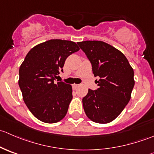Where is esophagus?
<instances>
[{
    "instance_id": "obj_1",
    "label": "esophagus",
    "mask_w": 154,
    "mask_h": 154,
    "mask_svg": "<svg viewBox=\"0 0 154 154\" xmlns=\"http://www.w3.org/2000/svg\"><path fill=\"white\" fill-rule=\"evenodd\" d=\"M72 87L74 89H76V88H77L79 87V84H73Z\"/></svg>"
}]
</instances>
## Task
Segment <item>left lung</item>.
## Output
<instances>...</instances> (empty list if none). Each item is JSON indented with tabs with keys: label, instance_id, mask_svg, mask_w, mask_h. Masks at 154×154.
I'll return each mask as SVG.
<instances>
[{
	"label": "left lung",
	"instance_id": "8db88e82",
	"mask_svg": "<svg viewBox=\"0 0 154 154\" xmlns=\"http://www.w3.org/2000/svg\"><path fill=\"white\" fill-rule=\"evenodd\" d=\"M92 67L98 88L88 89L83 98L87 117L106 124L116 119L130 101L134 87V71L120 51L101 41L77 42Z\"/></svg>",
	"mask_w": 154,
	"mask_h": 154
}]
</instances>
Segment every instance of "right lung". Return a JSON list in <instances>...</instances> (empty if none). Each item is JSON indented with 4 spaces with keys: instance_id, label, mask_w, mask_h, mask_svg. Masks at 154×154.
<instances>
[{
    "instance_id": "1",
    "label": "right lung",
    "mask_w": 154,
    "mask_h": 154,
    "mask_svg": "<svg viewBox=\"0 0 154 154\" xmlns=\"http://www.w3.org/2000/svg\"><path fill=\"white\" fill-rule=\"evenodd\" d=\"M79 50L74 42L48 40L32 48L20 66L18 85L24 101L41 122L56 123L66 116L73 97L72 87L54 81L63 72L67 57Z\"/></svg>"
}]
</instances>
